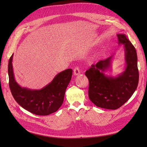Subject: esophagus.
<instances>
[{
  "mask_svg": "<svg viewBox=\"0 0 147 147\" xmlns=\"http://www.w3.org/2000/svg\"><path fill=\"white\" fill-rule=\"evenodd\" d=\"M74 74L75 76H78V74H80V69H79V68L78 67H75L74 68Z\"/></svg>",
  "mask_w": 147,
  "mask_h": 147,
  "instance_id": "esophagus-1",
  "label": "esophagus"
}]
</instances>
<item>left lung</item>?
Returning <instances> with one entry per match:
<instances>
[{"label": "left lung", "instance_id": "obj_1", "mask_svg": "<svg viewBox=\"0 0 147 147\" xmlns=\"http://www.w3.org/2000/svg\"><path fill=\"white\" fill-rule=\"evenodd\" d=\"M119 44H123L126 67L117 77L104 73L111 65L112 57L92 65L85 75L89 80V98L98 107L116 110L126 102L136 90L139 82L136 49L123 34H117Z\"/></svg>", "mask_w": 147, "mask_h": 147}]
</instances>
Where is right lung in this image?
<instances>
[{"label":"right lung","instance_id":"1","mask_svg":"<svg viewBox=\"0 0 147 147\" xmlns=\"http://www.w3.org/2000/svg\"><path fill=\"white\" fill-rule=\"evenodd\" d=\"M13 54L8 64L9 84L12 95L23 109L38 115H47L56 112L64 101L65 92L71 79L72 69L58 73L48 85L40 90L21 88L14 78Z\"/></svg>","mask_w":147,"mask_h":147}]
</instances>
